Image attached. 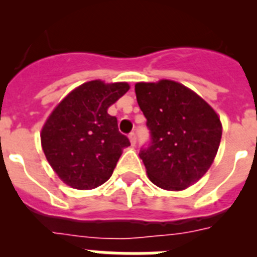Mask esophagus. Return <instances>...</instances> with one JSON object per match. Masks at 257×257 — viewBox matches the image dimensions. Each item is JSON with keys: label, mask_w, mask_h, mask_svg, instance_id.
Instances as JSON below:
<instances>
[{"label": "esophagus", "mask_w": 257, "mask_h": 257, "mask_svg": "<svg viewBox=\"0 0 257 257\" xmlns=\"http://www.w3.org/2000/svg\"><path fill=\"white\" fill-rule=\"evenodd\" d=\"M128 138H130L131 145H135L136 144V134L135 133H131L130 135H128Z\"/></svg>", "instance_id": "obj_1"}]
</instances>
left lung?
<instances>
[{
  "label": "left lung",
  "instance_id": "left-lung-1",
  "mask_svg": "<svg viewBox=\"0 0 257 257\" xmlns=\"http://www.w3.org/2000/svg\"><path fill=\"white\" fill-rule=\"evenodd\" d=\"M151 139L140 148L149 179L166 190H181L210 169L221 139L212 108L185 86L162 79L135 85Z\"/></svg>",
  "mask_w": 257,
  "mask_h": 257
}]
</instances>
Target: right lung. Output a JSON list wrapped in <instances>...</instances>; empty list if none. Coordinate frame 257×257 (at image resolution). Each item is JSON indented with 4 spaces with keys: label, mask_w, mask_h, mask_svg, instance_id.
<instances>
[{
    "label": "right lung",
    "mask_w": 257,
    "mask_h": 257,
    "mask_svg": "<svg viewBox=\"0 0 257 257\" xmlns=\"http://www.w3.org/2000/svg\"><path fill=\"white\" fill-rule=\"evenodd\" d=\"M126 82H86L51 113L41 134L47 161L59 178L76 189H94L113 174L130 145L108 108L128 91Z\"/></svg>",
    "instance_id": "1"
}]
</instances>
